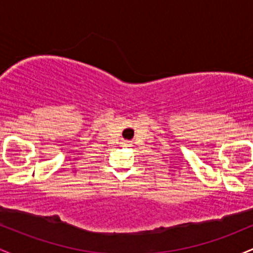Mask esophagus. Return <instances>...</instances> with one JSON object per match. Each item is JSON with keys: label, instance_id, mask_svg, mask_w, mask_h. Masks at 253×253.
Masks as SVG:
<instances>
[{"label": "esophagus", "instance_id": "obj_1", "mask_svg": "<svg viewBox=\"0 0 253 253\" xmlns=\"http://www.w3.org/2000/svg\"><path fill=\"white\" fill-rule=\"evenodd\" d=\"M124 144H125V145H129V141H127V140H124Z\"/></svg>", "mask_w": 253, "mask_h": 253}]
</instances>
